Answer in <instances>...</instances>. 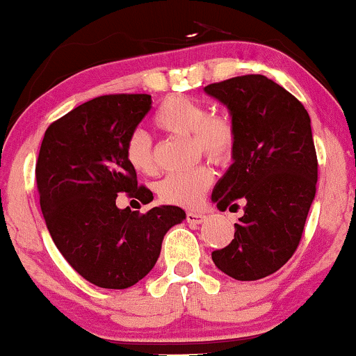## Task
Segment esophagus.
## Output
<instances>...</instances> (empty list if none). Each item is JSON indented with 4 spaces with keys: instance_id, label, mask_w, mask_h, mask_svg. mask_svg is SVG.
I'll use <instances>...</instances> for the list:
<instances>
[{
    "instance_id": "34e87169",
    "label": "esophagus",
    "mask_w": 356,
    "mask_h": 356,
    "mask_svg": "<svg viewBox=\"0 0 356 356\" xmlns=\"http://www.w3.org/2000/svg\"><path fill=\"white\" fill-rule=\"evenodd\" d=\"M207 217L204 213H197V211H188L187 213V222L191 225H200L204 223Z\"/></svg>"
}]
</instances>
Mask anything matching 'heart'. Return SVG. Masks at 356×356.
I'll use <instances>...</instances> for the list:
<instances>
[{"mask_svg": "<svg viewBox=\"0 0 356 356\" xmlns=\"http://www.w3.org/2000/svg\"><path fill=\"white\" fill-rule=\"evenodd\" d=\"M154 124L161 131L191 136L192 145L200 154L215 163L230 157L235 146V128L227 116L209 115L204 103L187 95H170L161 103L154 115ZM126 161L136 172L154 174L156 161L149 138L136 131L126 143ZM213 184V172L209 165H197L186 172L169 174L157 184L156 192L168 205L193 209L204 200Z\"/></svg>", "mask_w": 356, "mask_h": 356, "instance_id": "b5f03b06", "label": "heart"}]
</instances>
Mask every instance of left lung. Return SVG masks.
<instances>
[{
	"label": "left lung",
	"mask_w": 356,
	"mask_h": 356,
	"mask_svg": "<svg viewBox=\"0 0 356 356\" xmlns=\"http://www.w3.org/2000/svg\"><path fill=\"white\" fill-rule=\"evenodd\" d=\"M207 95L228 108L233 164L215 184L220 211L245 202L235 238L211 253L215 266L238 281H256L289 261L316 197L317 154L307 110L264 75L207 85Z\"/></svg>",
	"instance_id": "8db88e82"
}]
</instances>
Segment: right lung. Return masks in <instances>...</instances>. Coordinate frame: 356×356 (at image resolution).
Wrapping results in <instances>:
<instances>
[{
	"instance_id": "add662e5",
	"label": "right lung",
	"mask_w": 356,
	"mask_h": 356,
	"mask_svg": "<svg viewBox=\"0 0 356 356\" xmlns=\"http://www.w3.org/2000/svg\"><path fill=\"white\" fill-rule=\"evenodd\" d=\"M151 95L93 98L54 121L40 145L35 181L40 210L57 250L88 282L126 289L154 268L164 235L186 220L181 207L146 213L118 209L120 192L145 204L126 161V143L151 110Z\"/></svg>"
}]
</instances>
